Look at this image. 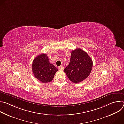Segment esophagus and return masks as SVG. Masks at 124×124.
<instances>
[{
  "mask_svg": "<svg viewBox=\"0 0 124 124\" xmlns=\"http://www.w3.org/2000/svg\"><path fill=\"white\" fill-rule=\"evenodd\" d=\"M58 69L60 70H64V67L63 66H59V67H58Z\"/></svg>",
  "mask_w": 124,
  "mask_h": 124,
  "instance_id": "34e87169",
  "label": "esophagus"
}]
</instances>
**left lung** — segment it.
<instances>
[{
	"mask_svg": "<svg viewBox=\"0 0 124 124\" xmlns=\"http://www.w3.org/2000/svg\"><path fill=\"white\" fill-rule=\"evenodd\" d=\"M70 55V63L64 71L70 81L78 83L89 76L93 61L85 51L79 48L72 50Z\"/></svg>",
	"mask_w": 124,
	"mask_h": 124,
	"instance_id": "obj_1",
	"label": "left lung"
}]
</instances>
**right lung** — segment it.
Masks as SVG:
<instances>
[{"label": "right lung", "mask_w": 124, "mask_h": 124, "mask_svg": "<svg viewBox=\"0 0 124 124\" xmlns=\"http://www.w3.org/2000/svg\"><path fill=\"white\" fill-rule=\"evenodd\" d=\"M58 69L50 63L46 54H42L33 60L32 72L34 77L43 83H47L54 78Z\"/></svg>", "instance_id": "right-lung-1"}]
</instances>
